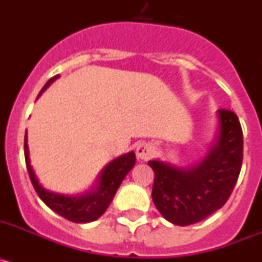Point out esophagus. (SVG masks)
<instances>
[{"instance_id": "esophagus-1", "label": "esophagus", "mask_w": 262, "mask_h": 262, "mask_svg": "<svg viewBox=\"0 0 262 262\" xmlns=\"http://www.w3.org/2000/svg\"><path fill=\"white\" fill-rule=\"evenodd\" d=\"M155 152H156V148L151 143H142L136 148V156L142 161H147V160L151 159L155 155Z\"/></svg>"}]
</instances>
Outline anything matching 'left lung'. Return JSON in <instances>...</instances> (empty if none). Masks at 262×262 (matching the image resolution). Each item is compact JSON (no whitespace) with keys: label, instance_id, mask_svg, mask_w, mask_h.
I'll return each instance as SVG.
<instances>
[{"label":"left lung","instance_id":"8db88e82","mask_svg":"<svg viewBox=\"0 0 262 262\" xmlns=\"http://www.w3.org/2000/svg\"><path fill=\"white\" fill-rule=\"evenodd\" d=\"M221 122L207 156L190 168H177L152 160V200L160 214L177 226L198 223L223 207L230 198L243 163V131L231 110L217 111Z\"/></svg>","mask_w":262,"mask_h":262}]
</instances>
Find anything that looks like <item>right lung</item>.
Masks as SVG:
<instances>
[{"label": "right lung", "instance_id": "right-lung-1", "mask_svg": "<svg viewBox=\"0 0 262 262\" xmlns=\"http://www.w3.org/2000/svg\"><path fill=\"white\" fill-rule=\"evenodd\" d=\"M57 77L59 76L50 78V81L45 85L41 92H45L50 86L51 82H53ZM25 160H26L27 170H29L30 180L34 185V189L38 193L39 198L52 211L59 214L60 216L66 217L68 221L73 222V223H89V222L98 219L106 211V209L114 198L115 193H117L120 182L123 181L127 173L135 165L136 157L134 152H129V154L113 160L110 164H107L102 169V172L99 173L94 190L92 189L82 195L75 196L52 193V191L46 190L45 187L39 185L38 178H36L35 173L30 165L27 136H25Z\"/></svg>", "mask_w": 262, "mask_h": 262}]
</instances>
